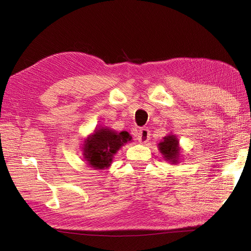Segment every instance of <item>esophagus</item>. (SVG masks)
<instances>
[{
	"mask_svg": "<svg viewBox=\"0 0 251 251\" xmlns=\"http://www.w3.org/2000/svg\"><path fill=\"white\" fill-rule=\"evenodd\" d=\"M138 136H137V138H138V140H139V142H141V143H146V142H148V140L150 139V130H149L147 127H145V128H141L139 131H138V134H137Z\"/></svg>",
	"mask_w": 251,
	"mask_h": 251,
	"instance_id": "1",
	"label": "esophagus"
}]
</instances>
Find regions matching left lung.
Listing matches in <instances>:
<instances>
[{
  "label": "left lung",
  "mask_w": 251,
  "mask_h": 251,
  "mask_svg": "<svg viewBox=\"0 0 251 251\" xmlns=\"http://www.w3.org/2000/svg\"><path fill=\"white\" fill-rule=\"evenodd\" d=\"M159 151L164 155L165 158L172 161L173 164L177 163V157L179 155V147H178V140L175 136H167L164 138V141H162L158 145Z\"/></svg>",
  "instance_id": "8db88e82"
}]
</instances>
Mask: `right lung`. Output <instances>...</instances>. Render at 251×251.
<instances>
[{"mask_svg":"<svg viewBox=\"0 0 251 251\" xmlns=\"http://www.w3.org/2000/svg\"><path fill=\"white\" fill-rule=\"evenodd\" d=\"M130 140L131 136L127 131L115 132L108 128L96 130L95 134L85 141L84 157L90 167L103 169L110 166L117 150Z\"/></svg>","mask_w":251,"mask_h":251,"instance_id":"right-lung-1","label":"right lung"}]
</instances>
